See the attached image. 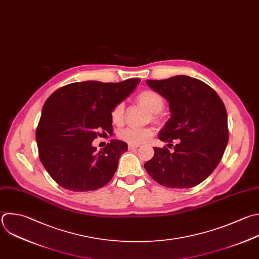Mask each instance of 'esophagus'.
<instances>
[{
  "mask_svg": "<svg viewBox=\"0 0 259 259\" xmlns=\"http://www.w3.org/2000/svg\"><path fill=\"white\" fill-rule=\"evenodd\" d=\"M139 148V146H135V145H128V150H135Z\"/></svg>",
  "mask_w": 259,
  "mask_h": 259,
  "instance_id": "1",
  "label": "esophagus"
}]
</instances>
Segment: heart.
I'll return each instance as SVG.
<instances>
[{
	"instance_id": "obj_1",
	"label": "heart",
	"mask_w": 259,
	"mask_h": 259,
	"mask_svg": "<svg viewBox=\"0 0 259 259\" xmlns=\"http://www.w3.org/2000/svg\"><path fill=\"white\" fill-rule=\"evenodd\" d=\"M138 103L148 109L151 112V117L154 121H159L161 118L160 111L164 107V99L163 97L154 90L145 89L141 91L137 96ZM110 119L113 124L120 125L124 119V106L123 103H117L110 111ZM155 135V131L153 127H141V128H134L127 127L121 131L118 134V138L130 144L139 146L141 144H145L149 142Z\"/></svg>"
}]
</instances>
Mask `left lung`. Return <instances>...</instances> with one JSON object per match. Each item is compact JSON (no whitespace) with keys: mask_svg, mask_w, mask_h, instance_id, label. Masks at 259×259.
Here are the masks:
<instances>
[{"mask_svg":"<svg viewBox=\"0 0 259 259\" xmlns=\"http://www.w3.org/2000/svg\"><path fill=\"white\" fill-rule=\"evenodd\" d=\"M147 84L169 102L171 117L159 139L171 146L178 139L179 144L173 152L154 148L145 169L163 186L193 187L211 174L224 155L229 140L226 107L211 87L195 78L180 75Z\"/></svg>","mask_w":259,"mask_h":259,"instance_id":"8db88e82","label":"left lung"}]
</instances>
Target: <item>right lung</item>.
I'll use <instances>...</instances> for the list:
<instances>
[{
    "label": "right lung",
    "mask_w": 259,
    "mask_h": 259,
    "mask_svg": "<svg viewBox=\"0 0 259 259\" xmlns=\"http://www.w3.org/2000/svg\"><path fill=\"white\" fill-rule=\"evenodd\" d=\"M132 78L118 83L86 81L68 84L46 101L36 128L39 159L62 187L89 191L107 184L127 144L112 140L96 152L97 136L112 135L110 111L140 83Z\"/></svg>",
    "instance_id": "1"
}]
</instances>
